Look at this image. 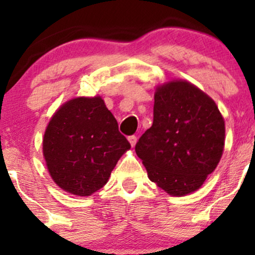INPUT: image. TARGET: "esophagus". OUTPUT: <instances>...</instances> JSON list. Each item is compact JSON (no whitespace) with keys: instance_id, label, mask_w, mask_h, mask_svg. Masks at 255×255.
<instances>
[{"instance_id":"obj_1","label":"esophagus","mask_w":255,"mask_h":255,"mask_svg":"<svg viewBox=\"0 0 255 255\" xmlns=\"http://www.w3.org/2000/svg\"><path fill=\"white\" fill-rule=\"evenodd\" d=\"M136 140H137V137L135 135H129V136H128V141L130 142L131 146H135Z\"/></svg>"}]
</instances>
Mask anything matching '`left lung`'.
I'll return each mask as SVG.
<instances>
[{"instance_id": "obj_1", "label": "left lung", "mask_w": 255, "mask_h": 255, "mask_svg": "<svg viewBox=\"0 0 255 255\" xmlns=\"http://www.w3.org/2000/svg\"><path fill=\"white\" fill-rule=\"evenodd\" d=\"M224 140V120L213 99L188 81L174 80L157 87L153 124L135 152L152 182L183 197L217 168Z\"/></svg>"}]
</instances>
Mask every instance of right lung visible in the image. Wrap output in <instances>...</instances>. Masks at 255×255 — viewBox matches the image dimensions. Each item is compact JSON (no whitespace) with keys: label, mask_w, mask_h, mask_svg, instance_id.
<instances>
[{"label":"right lung","mask_w":255,"mask_h":255,"mask_svg":"<svg viewBox=\"0 0 255 255\" xmlns=\"http://www.w3.org/2000/svg\"><path fill=\"white\" fill-rule=\"evenodd\" d=\"M129 148L99 96L64 103L51 118L43 139V154L52 180L79 197L101 189Z\"/></svg>","instance_id":"obj_1"}]
</instances>
